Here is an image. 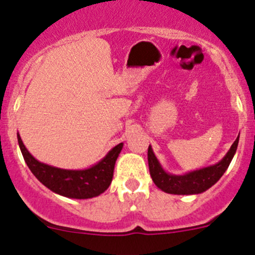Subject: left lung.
I'll use <instances>...</instances> for the list:
<instances>
[{
  "mask_svg": "<svg viewBox=\"0 0 255 255\" xmlns=\"http://www.w3.org/2000/svg\"><path fill=\"white\" fill-rule=\"evenodd\" d=\"M238 144L239 136L231 145L229 152L216 165L207 166V168L181 175V176L166 174L158 163L156 156L152 152L151 146H148L147 159L152 180L158 188L165 193H170V194H199V193H203L222 177L235 154Z\"/></svg>",
  "mask_w": 255,
  "mask_h": 255,
  "instance_id": "obj_1",
  "label": "left lung"
}]
</instances>
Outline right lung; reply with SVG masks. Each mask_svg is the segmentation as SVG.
Wrapping results in <instances>:
<instances>
[{
    "label": "right lung",
    "instance_id": "obj_1",
    "mask_svg": "<svg viewBox=\"0 0 255 255\" xmlns=\"http://www.w3.org/2000/svg\"><path fill=\"white\" fill-rule=\"evenodd\" d=\"M20 150L32 174L52 192L73 199H89L97 197L107 191L113 180L114 168L124 144H119L98 164L86 170H64L38 162L26 150L17 133Z\"/></svg>",
    "mask_w": 255,
    "mask_h": 255
}]
</instances>
